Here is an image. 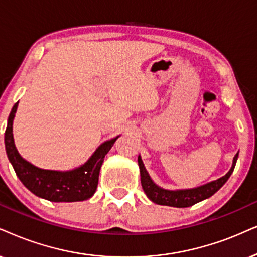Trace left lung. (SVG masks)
Instances as JSON below:
<instances>
[{
    "label": "left lung",
    "instance_id": "8db88e82",
    "mask_svg": "<svg viewBox=\"0 0 257 257\" xmlns=\"http://www.w3.org/2000/svg\"><path fill=\"white\" fill-rule=\"evenodd\" d=\"M237 158H238V153L235 155L232 161V166L230 171L224 177L219 178L215 181H211L203 186L190 188V190H165V188L159 187L154 181L151 179L148 172L146 171L144 162H142L141 157L139 155L138 162L140 167V175H141V185L144 188L146 196L151 199L153 203L158 204V205H166L173 207H188L192 206L194 204L199 203V201L207 199L211 196H213L224 184L228 181L230 175L233 172V168L236 166Z\"/></svg>",
    "mask_w": 257,
    "mask_h": 257
}]
</instances>
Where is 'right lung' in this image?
Masks as SVG:
<instances>
[{"label":"right lung","mask_w":257,"mask_h":257,"mask_svg":"<svg viewBox=\"0 0 257 257\" xmlns=\"http://www.w3.org/2000/svg\"><path fill=\"white\" fill-rule=\"evenodd\" d=\"M18 104L19 102H16L9 113L7 129L5 133V146L9 161L21 183L35 196L54 203L83 201L92 197L98 185L99 171L104 157L118 136L100 145L89 160L80 167L64 172L42 170L26 161L15 147L13 138V121Z\"/></svg>","instance_id":"right-lung-1"}]
</instances>
